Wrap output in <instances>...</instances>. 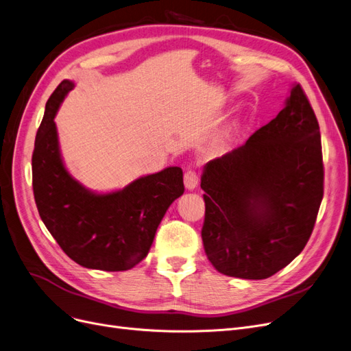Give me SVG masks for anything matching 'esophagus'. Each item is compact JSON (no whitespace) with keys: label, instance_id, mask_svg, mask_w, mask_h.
<instances>
[{"label":"esophagus","instance_id":"34e87169","mask_svg":"<svg viewBox=\"0 0 351 351\" xmlns=\"http://www.w3.org/2000/svg\"><path fill=\"white\" fill-rule=\"evenodd\" d=\"M199 184V174L195 170H189L184 174V186L189 190H194Z\"/></svg>","mask_w":351,"mask_h":351}]
</instances>
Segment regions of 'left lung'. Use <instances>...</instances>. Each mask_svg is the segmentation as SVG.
I'll list each match as a JSON object with an SVG mask.
<instances>
[{
    "instance_id": "obj_1",
    "label": "left lung",
    "mask_w": 351,
    "mask_h": 351,
    "mask_svg": "<svg viewBox=\"0 0 351 351\" xmlns=\"http://www.w3.org/2000/svg\"><path fill=\"white\" fill-rule=\"evenodd\" d=\"M200 186L203 246L220 274L265 279L295 259L324 194L319 127L301 85L246 144L208 161Z\"/></svg>"
}]
</instances>
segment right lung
I'll return each mask as SVG.
<instances>
[{"mask_svg":"<svg viewBox=\"0 0 351 351\" xmlns=\"http://www.w3.org/2000/svg\"><path fill=\"white\" fill-rule=\"evenodd\" d=\"M73 86L63 80L56 88L36 135L32 164L38 215L64 254L80 266L128 271L148 255L168 207L184 193L183 170L168 167L106 194L82 186L63 164L54 123Z\"/></svg>","mask_w":351,"mask_h":351,"instance_id":"obj_1","label":"right lung"}]
</instances>
